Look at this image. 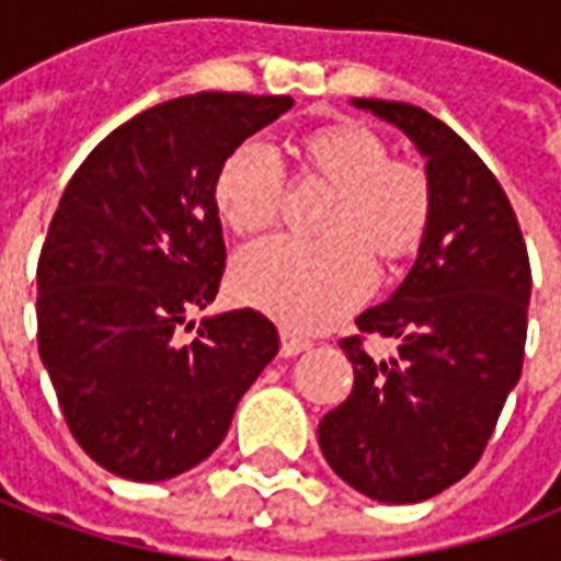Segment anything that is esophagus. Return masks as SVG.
I'll return each instance as SVG.
<instances>
[{"mask_svg":"<svg viewBox=\"0 0 561 561\" xmlns=\"http://www.w3.org/2000/svg\"><path fill=\"white\" fill-rule=\"evenodd\" d=\"M279 340H282V354H285V357H294V354L306 352V348L312 345L309 340H304V336H297V333H291V330H285V328L279 330Z\"/></svg>","mask_w":561,"mask_h":561,"instance_id":"obj_1","label":"esophagus"}]
</instances>
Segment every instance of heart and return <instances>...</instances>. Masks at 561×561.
Listing matches in <instances>:
<instances>
[{
	"mask_svg": "<svg viewBox=\"0 0 561 561\" xmlns=\"http://www.w3.org/2000/svg\"><path fill=\"white\" fill-rule=\"evenodd\" d=\"M306 171L336 185L321 231L328 240L273 237L243 249L231 270L243 304L291 330H321L348 316L373 291L376 267L412 257L433 221V180L412 159H390L376 131L336 123L300 140ZM288 192L285 164L264 140H243L221 161L213 197L237 233L267 231Z\"/></svg>",
	"mask_w": 561,
	"mask_h": 561,
	"instance_id": "1",
	"label": "heart"
}]
</instances>
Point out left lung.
I'll list each match as a JSON object with an SVG mask.
<instances>
[{
    "instance_id": "1",
    "label": "left lung",
    "mask_w": 561,
    "mask_h": 561,
    "mask_svg": "<svg viewBox=\"0 0 561 561\" xmlns=\"http://www.w3.org/2000/svg\"><path fill=\"white\" fill-rule=\"evenodd\" d=\"M426 156L433 221L400 291L340 340L354 388L318 423L330 469L369 499L412 505L466 478L490 442L526 352L531 267L517 213L481 156L423 107L357 99ZM398 340L393 362L365 352Z\"/></svg>"
}]
</instances>
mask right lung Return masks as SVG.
<instances>
[{
	"mask_svg": "<svg viewBox=\"0 0 561 561\" xmlns=\"http://www.w3.org/2000/svg\"><path fill=\"white\" fill-rule=\"evenodd\" d=\"M291 104L249 92L156 104L62 192L38 257V352L75 442L119 478L168 481L207 459L279 352L255 309L197 328L188 316L216 300L228 257L221 161Z\"/></svg>",
	"mask_w": 561,
	"mask_h": 561,
	"instance_id": "add662e5",
	"label": "right lung"
}]
</instances>
